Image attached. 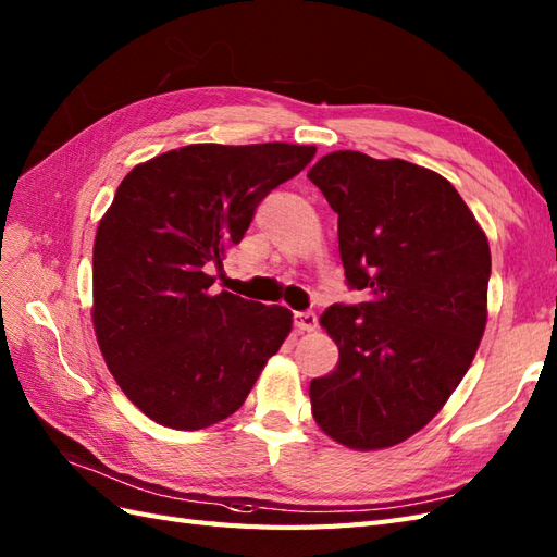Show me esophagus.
<instances>
[{
    "mask_svg": "<svg viewBox=\"0 0 557 557\" xmlns=\"http://www.w3.org/2000/svg\"><path fill=\"white\" fill-rule=\"evenodd\" d=\"M293 323H295V329L300 331V333H309V331H314L317 329V314L314 311H295L293 314Z\"/></svg>",
    "mask_w": 557,
    "mask_h": 557,
    "instance_id": "esophagus-1",
    "label": "esophagus"
}]
</instances>
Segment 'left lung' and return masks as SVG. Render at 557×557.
<instances>
[{
    "label": "left lung",
    "instance_id": "8db88e82",
    "mask_svg": "<svg viewBox=\"0 0 557 557\" xmlns=\"http://www.w3.org/2000/svg\"><path fill=\"white\" fill-rule=\"evenodd\" d=\"M307 176L337 212L349 290L369 295L323 311L341 363L311 381V413L335 442L385 449L428 425L470 369L490 243L456 188L413 162L335 151Z\"/></svg>",
    "mask_w": 557,
    "mask_h": 557
}]
</instances>
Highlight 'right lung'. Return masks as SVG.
I'll use <instances>...</instances> for the list:
<instances>
[{
	"label": "right lung",
	"mask_w": 557,
	"mask_h": 557,
	"mask_svg": "<svg viewBox=\"0 0 557 557\" xmlns=\"http://www.w3.org/2000/svg\"><path fill=\"white\" fill-rule=\"evenodd\" d=\"M314 156L295 144H194L117 186L94 240V329L120 389L156 423L202 430L232 416L288 337L286 307L212 295L208 271Z\"/></svg>",
	"instance_id": "add662e5"
}]
</instances>
